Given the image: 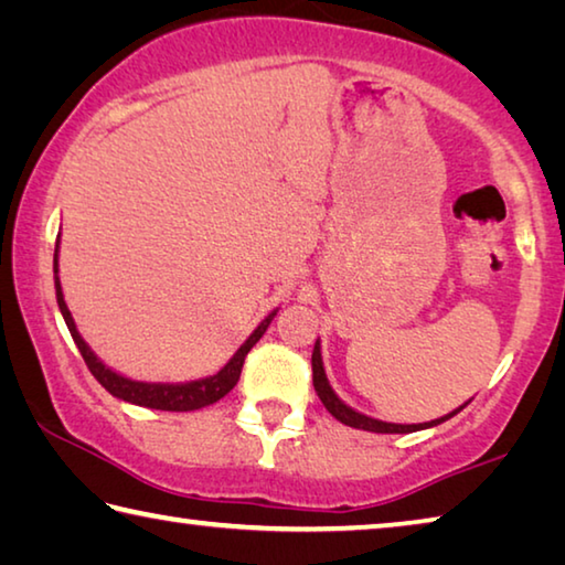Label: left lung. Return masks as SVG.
Returning <instances> with one entry per match:
<instances>
[{"instance_id":"left-lung-1","label":"left lung","mask_w":565,"mask_h":565,"mask_svg":"<svg viewBox=\"0 0 565 565\" xmlns=\"http://www.w3.org/2000/svg\"><path fill=\"white\" fill-rule=\"evenodd\" d=\"M311 369H313V388H317L321 404L327 406L329 414H331L333 418H339L341 424H347V426H351V428H363V431H374V434H411V431H420V428L436 426V424H441V420L456 416L458 411H461V408L466 406V404H463L461 408H456L454 414H448V416H444V418H436V420H431V424H408V426H406V424H386V420L369 418V416L359 414V411L349 408L337 394H333L331 386H329V381H327V374H323V366H321V349H319V341H317V347H313V353H311Z\"/></svg>"}]
</instances>
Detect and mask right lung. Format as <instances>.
<instances>
[{"label": "right lung", "instance_id": "1", "mask_svg": "<svg viewBox=\"0 0 565 565\" xmlns=\"http://www.w3.org/2000/svg\"><path fill=\"white\" fill-rule=\"evenodd\" d=\"M56 252H60V242H56V248H54L56 303H60V311H62V317L66 321V327H70V333H72V339L76 343V349H79L84 363H87V369L92 371V376L97 379L111 396H117L121 401H129V404H137V406L159 408V411H196V408H204L209 404H216L218 398H224L228 391L236 386L238 376H242V366H244L246 353L252 351L254 343L264 337L266 327H269V321L274 319V313H276L274 311L269 319H264L259 327H256L252 337H248L242 343V349L234 353V359L228 361L226 366L214 376L189 381V384H145V381H131V379H124L119 374H114L111 369L104 366V363L89 351L87 343H84V339L79 337V331H76L72 313L64 303L60 276H56Z\"/></svg>", "mask_w": 565, "mask_h": 565}]
</instances>
